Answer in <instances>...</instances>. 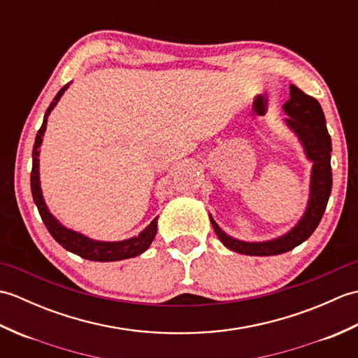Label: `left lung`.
Masks as SVG:
<instances>
[{"instance_id": "obj_1", "label": "left lung", "mask_w": 358, "mask_h": 358, "mask_svg": "<svg viewBox=\"0 0 358 358\" xmlns=\"http://www.w3.org/2000/svg\"><path fill=\"white\" fill-rule=\"evenodd\" d=\"M289 96H291L289 101L283 106V110L287 113L285 121L299 136L308 158L314 163L313 173H310V194L306 212L295 227L285 234L283 237L258 243L241 241L229 237L220 229V226L210 217V223L217 237L234 252L255 257H269L287 252L313 235L324 214L326 204H328L332 189V143L328 129H326L324 113L315 98L306 95L294 85H291V89H289Z\"/></svg>"}]
</instances>
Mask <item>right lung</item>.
Instances as JSON below:
<instances>
[{"mask_svg":"<svg viewBox=\"0 0 358 358\" xmlns=\"http://www.w3.org/2000/svg\"><path fill=\"white\" fill-rule=\"evenodd\" d=\"M67 87H69V85H66L64 87L59 89V92L55 95V98H53V101L48 108V112H45L43 124L36 134L35 144H34L30 189H32V196L38 208V212H40L41 220L44 222L45 227H48V231L50 232L52 237L55 238L64 249L69 250V252L77 254L81 258H86V260L118 262V260H126V258L140 255L150 246L152 240L155 238L157 218L152 220L150 224L138 235V237H132L123 241H96L92 238H87L86 235L67 229V227H64L55 217L50 214L48 206H45L43 194H41V186H40V159H38V157H40V146L43 143V135L45 132V124H48L49 113L53 108H55L57 103L59 101V98H62V95L64 94V90Z\"/></svg>","mask_w":358,"mask_h":358,"instance_id":"add662e5","label":"right lung"}]
</instances>
